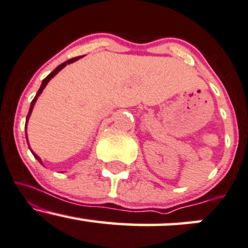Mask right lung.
<instances>
[{"label":"right lung","mask_w":248,"mask_h":248,"mask_svg":"<svg viewBox=\"0 0 248 248\" xmlns=\"http://www.w3.org/2000/svg\"><path fill=\"white\" fill-rule=\"evenodd\" d=\"M80 58H83V56H77V58L70 59V60H68V61L63 62V63H61V64H60V65H58V67H56L55 69L53 70L52 73H50L49 75L46 77V78L43 79V83H41V85H40V89H39L38 92H37V94H35V97L33 98V100H32V103H31V106H30V109H29V113H28V116H26V122H25V136H26V141H28V144H29V140H28V133H26V127H28V122H29V119H30V116H31L32 109H33V107H34V104H35V101H37L38 97H39V95L41 94V92H43L44 89L46 88V85L48 84V82H49V80L52 79L53 77H54V76L56 75V74L59 73L60 70H62V69H63V68L65 67V65H67V64H70V63H73V62L77 61V60H79ZM29 148H30V147H29ZM30 150H31V148H30ZM31 153H32V155H33V156H34L35 159H37L39 163H40V164H43V165H44V163H43V160H41V158L39 157L37 154H34L33 151H32V150H31Z\"/></svg>","instance_id":"right-lung-1"}]
</instances>
